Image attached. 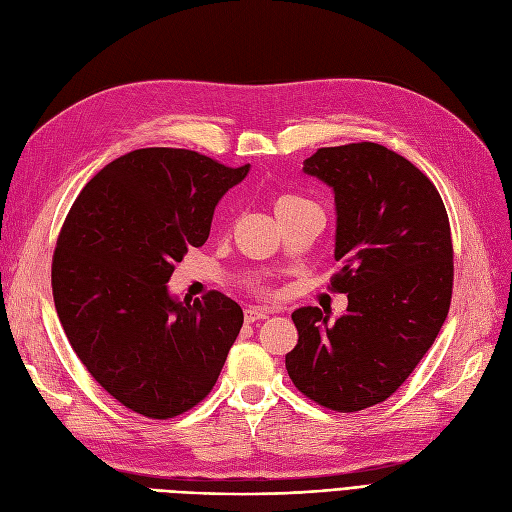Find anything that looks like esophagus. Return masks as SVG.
Instances as JSON below:
<instances>
[{
  "label": "esophagus",
  "instance_id": "1",
  "mask_svg": "<svg viewBox=\"0 0 512 512\" xmlns=\"http://www.w3.org/2000/svg\"><path fill=\"white\" fill-rule=\"evenodd\" d=\"M243 317H245V322H248V324H254L258 320H267L269 313L264 311V309H260V307H248V309L243 311Z\"/></svg>",
  "mask_w": 512,
  "mask_h": 512
}]
</instances>
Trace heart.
<instances>
[{"mask_svg": "<svg viewBox=\"0 0 512 512\" xmlns=\"http://www.w3.org/2000/svg\"><path fill=\"white\" fill-rule=\"evenodd\" d=\"M303 199H298V197H290V195H286V197H279L277 201H275V211L277 209H284V207H290V205H294V203H301Z\"/></svg>", "mask_w": 512, "mask_h": 512, "instance_id": "b5f03b06", "label": "heart"}]
</instances>
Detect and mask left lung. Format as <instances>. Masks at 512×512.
Returning <instances> with one entry per match:
<instances>
[{
	"mask_svg": "<svg viewBox=\"0 0 512 512\" xmlns=\"http://www.w3.org/2000/svg\"><path fill=\"white\" fill-rule=\"evenodd\" d=\"M303 171L332 188L337 231L332 288L347 294L330 311L292 313V383L307 398L354 413L390 398L432 347L449 313L453 245L447 209L411 161L379 144L320 148Z\"/></svg>",
	"mask_w": 512,
	"mask_h": 512,
	"instance_id": "obj_1",
	"label": "left lung"
}]
</instances>
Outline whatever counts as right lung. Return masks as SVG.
<instances>
[{"label": "right lung", "instance_id": "1", "mask_svg": "<svg viewBox=\"0 0 512 512\" xmlns=\"http://www.w3.org/2000/svg\"><path fill=\"white\" fill-rule=\"evenodd\" d=\"M248 173L192 150L142 148L105 165L69 209L52 258L59 322L88 373L139 415L199 404L243 326L222 292L190 305L167 281Z\"/></svg>", "mask_w": 512, "mask_h": 512}]
</instances>
